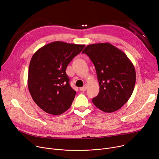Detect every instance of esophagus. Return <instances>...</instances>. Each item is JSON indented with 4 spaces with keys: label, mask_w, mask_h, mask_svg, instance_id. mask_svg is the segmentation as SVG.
Segmentation results:
<instances>
[{
    "label": "esophagus",
    "mask_w": 159,
    "mask_h": 159,
    "mask_svg": "<svg viewBox=\"0 0 159 159\" xmlns=\"http://www.w3.org/2000/svg\"><path fill=\"white\" fill-rule=\"evenodd\" d=\"M87 88H88L87 84H84V85L83 86L82 88H80V90L81 91H86V89H87Z\"/></svg>",
    "instance_id": "esophagus-1"
}]
</instances>
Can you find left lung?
I'll list each match as a JSON object with an SVG mask.
<instances>
[{
  "instance_id": "1",
  "label": "left lung",
  "mask_w": 159,
  "mask_h": 159,
  "mask_svg": "<svg viewBox=\"0 0 159 159\" xmlns=\"http://www.w3.org/2000/svg\"><path fill=\"white\" fill-rule=\"evenodd\" d=\"M82 52L93 63L99 85V94L93 103L104 112L118 110L134 88L136 71L133 63L123 51L108 42L88 45Z\"/></svg>"
}]
</instances>
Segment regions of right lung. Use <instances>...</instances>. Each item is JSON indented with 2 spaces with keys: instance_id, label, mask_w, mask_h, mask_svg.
<instances>
[{
  "instance_id": "right-lung-1",
  "label": "right lung",
  "mask_w": 159,
  "mask_h": 159,
  "mask_svg": "<svg viewBox=\"0 0 159 159\" xmlns=\"http://www.w3.org/2000/svg\"><path fill=\"white\" fill-rule=\"evenodd\" d=\"M84 47L56 41L34 54L28 69V88L35 103L46 113L58 115L71 105L76 91L71 88L66 69Z\"/></svg>"
}]
</instances>
